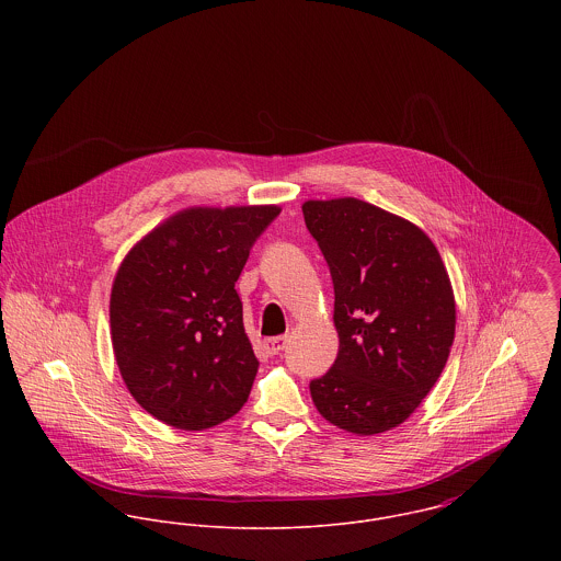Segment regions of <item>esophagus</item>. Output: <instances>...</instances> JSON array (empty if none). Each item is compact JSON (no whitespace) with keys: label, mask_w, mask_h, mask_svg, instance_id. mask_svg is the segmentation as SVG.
Wrapping results in <instances>:
<instances>
[{"label":"esophagus","mask_w":561,"mask_h":561,"mask_svg":"<svg viewBox=\"0 0 561 561\" xmlns=\"http://www.w3.org/2000/svg\"><path fill=\"white\" fill-rule=\"evenodd\" d=\"M285 345H287V336H272V339H265V341H263V347H265V352H267L270 356L280 354V352L285 350Z\"/></svg>","instance_id":"esophagus-1"}]
</instances>
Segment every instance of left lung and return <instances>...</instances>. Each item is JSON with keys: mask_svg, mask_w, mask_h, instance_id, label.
Wrapping results in <instances>:
<instances>
[{"mask_svg": "<svg viewBox=\"0 0 561 561\" xmlns=\"http://www.w3.org/2000/svg\"><path fill=\"white\" fill-rule=\"evenodd\" d=\"M305 222L334 285L339 354L311 398L332 425L374 436L403 423L440 378L456 336L447 267L416 225L343 196L307 201Z\"/></svg>", "mask_w": 561, "mask_h": 561, "instance_id": "left-lung-1", "label": "left lung"}]
</instances>
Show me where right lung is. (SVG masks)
Here are the masks:
<instances>
[{
	"instance_id": "right-lung-1",
	"label": "right lung",
	"mask_w": 561,
	"mask_h": 561,
	"mask_svg": "<svg viewBox=\"0 0 561 561\" xmlns=\"http://www.w3.org/2000/svg\"><path fill=\"white\" fill-rule=\"evenodd\" d=\"M278 205H196L121 261L110 294L114 358L131 398L176 430H207L248 400L256 358L236 291Z\"/></svg>"
}]
</instances>
